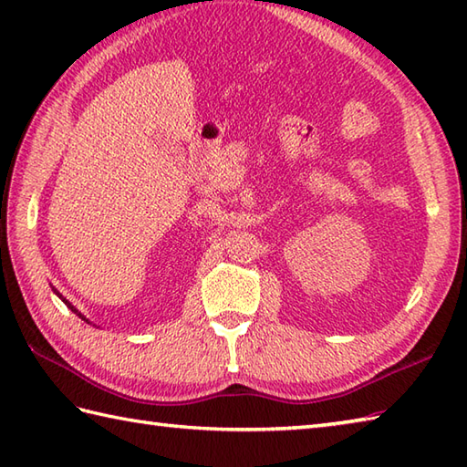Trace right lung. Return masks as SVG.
Wrapping results in <instances>:
<instances>
[{
	"mask_svg": "<svg viewBox=\"0 0 467 467\" xmlns=\"http://www.w3.org/2000/svg\"><path fill=\"white\" fill-rule=\"evenodd\" d=\"M49 286H52V285H49ZM52 291H54V293H56V295H57V296H59V299H62V301H64V303H66V305H67V309H69V311H72V313H76V315H78V317H80V319H82V321H86V323H88V325H90V321H88V319H86V317H84V315H82V313H80V311H78V309H76V306H74V305H72V303H69V301H67V299H66V296H64V295H59V291H57V289H56V286H52Z\"/></svg>",
	"mask_w": 467,
	"mask_h": 467,
	"instance_id": "right-lung-1",
	"label": "right lung"
}]
</instances>
